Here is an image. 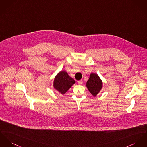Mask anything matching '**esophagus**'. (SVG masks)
Here are the masks:
<instances>
[{"instance_id": "1", "label": "esophagus", "mask_w": 147, "mask_h": 147, "mask_svg": "<svg viewBox=\"0 0 147 147\" xmlns=\"http://www.w3.org/2000/svg\"><path fill=\"white\" fill-rule=\"evenodd\" d=\"M82 82H83L82 80H78V83L79 84H81L82 83Z\"/></svg>"}]
</instances>
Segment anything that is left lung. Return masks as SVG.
<instances>
[{
    "mask_svg": "<svg viewBox=\"0 0 147 147\" xmlns=\"http://www.w3.org/2000/svg\"><path fill=\"white\" fill-rule=\"evenodd\" d=\"M102 87V82L96 74L92 73L87 82V87L90 93L96 96L101 90Z\"/></svg>",
    "mask_w": 147,
    "mask_h": 147,
    "instance_id": "1",
    "label": "left lung"
}]
</instances>
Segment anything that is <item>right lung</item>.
Masks as SVG:
<instances>
[{
    "label": "right lung",
    "instance_id": "add662e5",
    "mask_svg": "<svg viewBox=\"0 0 147 147\" xmlns=\"http://www.w3.org/2000/svg\"><path fill=\"white\" fill-rule=\"evenodd\" d=\"M75 83V80L69 76L65 71L59 72L55 77L54 87L60 93L64 94Z\"/></svg>",
    "mask_w": 147,
    "mask_h": 147
}]
</instances>
